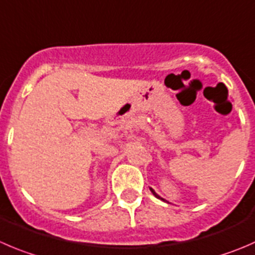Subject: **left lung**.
<instances>
[{"instance_id": "obj_1", "label": "left lung", "mask_w": 255, "mask_h": 255, "mask_svg": "<svg viewBox=\"0 0 255 255\" xmlns=\"http://www.w3.org/2000/svg\"><path fill=\"white\" fill-rule=\"evenodd\" d=\"M149 189H150V192H152V193H153V194H154V197H157V198L162 199V198H160V197H159V196H158V194H157V193H155L154 190H153V189H152V188H149Z\"/></svg>"}]
</instances>
